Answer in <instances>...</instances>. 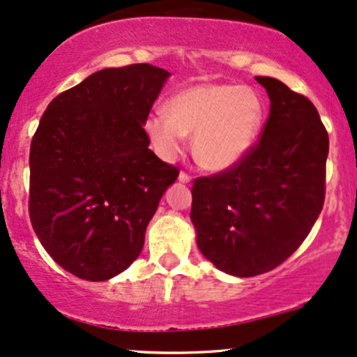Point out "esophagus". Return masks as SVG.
I'll return each mask as SVG.
<instances>
[{"label":"esophagus","instance_id":"34e87169","mask_svg":"<svg viewBox=\"0 0 357 357\" xmlns=\"http://www.w3.org/2000/svg\"><path fill=\"white\" fill-rule=\"evenodd\" d=\"M179 181H181V183H190L191 181V176L188 174V172L181 171V172H179Z\"/></svg>","mask_w":357,"mask_h":357}]
</instances>
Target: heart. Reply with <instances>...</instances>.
<instances>
[{
  "instance_id": "obj_1",
  "label": "heart",
  "mask_w": 357,
  "mask_h": 357,
  "mask_svg": "<svg viewBox=\"0 0 357 357\" xmlns=\"http://www.w3.org/2000/svg\"><path fill=\"white\" fill-rule=\"evenodd\" d=\"M166 112L147 116L146 132L155 152L171 160L193 134V152L210 171L236 166L259 135L262 103L256 91L234 84H195L167 101Z\"/></svg>"
}]
</instances>
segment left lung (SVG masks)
<instances>
[{"instance_id":"obj_1","label":"left lung","mask_w":357,"mask_h":357,"mask_svg":"<svg viewBox=\"0 0 357 357\" xmlns=\"http://www.w3.org/2000/svg\"><path fill=\"white\" fill-rule=\"evenodd\" d=\"M261 137L236 166L197 178L191 222L203 256L250 278L278 268L300 248L322 211L328 134L307 96L274 77Z\"/></svg>"}]
</instances>
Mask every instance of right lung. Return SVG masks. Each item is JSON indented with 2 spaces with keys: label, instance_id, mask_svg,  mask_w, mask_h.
Instances as JSON below:
<instances>
[{
  "label": "right lung",
  "instance_id": "add662e5",
  "mask_svg": "<svg viewBox=\"0 0 357 357\" xmlns=\"http://www.w3.org/2000/svg\"><path fill=\"white\" fill-rule=\"evenodd\" d=\"M171 74L151 64L101 69L49 103L30 146V222L59 266L107 281L142 252L176 166L144 130Z\"/></svg>",
  "mask_w": 357,
  "mask_h": 357
}]
</instances>
